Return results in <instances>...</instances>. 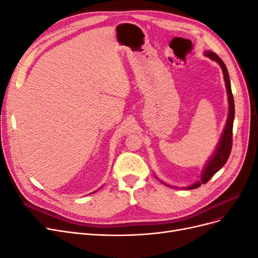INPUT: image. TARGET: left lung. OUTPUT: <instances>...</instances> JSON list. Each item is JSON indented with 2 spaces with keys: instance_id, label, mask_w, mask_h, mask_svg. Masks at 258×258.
<instances>
[{
  "instance_id": "8db88e82",
  "label": "left lung",
  "mask_w": 258,
  "mask_h": 258,
  "mask_svg": "<svg viewBox=\"0 0 258 258\" xmlns=\"http://www.w3.org/2000/svg\"><path fill=\"white\" fill-rule=\"evenodd\" d=\"M206 56L209 57L210 59H212L216 62L220 63L222 70H223V74H224V80L226 84V89H227V95H228V102H229V114H228V119L227 123H226L225 130L223 132L222 139L220 141V144H218L215 154L213 155V157L210 159L208 162V165L205 168L204 173L201 175L200 181L195 183L194 185L187 187V189H194L197 188L201 184H206L207 182L210 181V178L212 177L218 170L223 168V166L226 163V161L228 160L229 155L231 152V147H232V127H233V118H235V102H233V96L231 92V87H230V80H229V75L227 72V68H226L225 63L223 60L217 56V54L213 51H207Z\"/></svg>"
}]
</instances>
